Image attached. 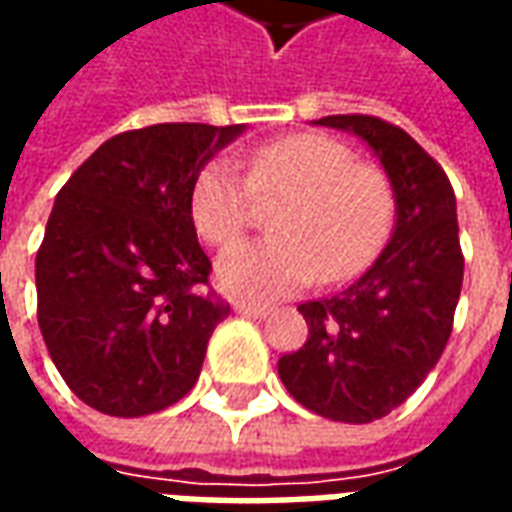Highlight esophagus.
I'll return each mask as SVG.
<instances>
[{
	"instance_id": "obj_1",
	"label": "esophagus",
	"mask_w": 512,
	"mask_h": 512,
	"mask_svg": "<svg viewBox=\"0 0 512 512\" xmlns=\"http://www.w3.org/2000/svg\"><path fill=\"white\" fill-rule=\"evenodd\" d=\"M235 312L249 315V318H266L268 307L266 304H246V301H238V304H235Z\"/></svg>"
}]
</instances>
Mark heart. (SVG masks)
Instances as JSON below:
<instances>
[{
  "mask_svg": "<svg viewBox=\"0 0 512 512\" xmlns=\"http://www.w3.org/2000/svg\"><path fill=\"white\" fill-rule=\"evenodd\" d=\"M257 197L288 200L274 219L277 238L224 252L216 279L233 299H285L323 282L365 271L395 224V186L384 169L362 164L351 147L326 134L285 136L249 156L246 175L211 161L191 189V219L213 246L249 230Z\"/></svg>",
  "mask_w": 512,
  "mask_h": 512,
  "instance_id": "1",
  "label": "heart"
}]
</instances>
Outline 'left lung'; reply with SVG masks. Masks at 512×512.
<instances>
[{"mask_svg": "<svg viewBox=\"0 0 512 512\" xmlns=\"http://www.w3.org/2000/svg\"><path fill=\"white\" fill-rule=\"evenodd\" d=\"M315 123L373 147L395 186L397 222L362 277L329 299L299 304L310 337L279 359V378L304 408L365 425L406 403L450 340L463 285L455 191L444 169L381 117L329 115Z\"/></svg>", "mask_w": 512, "mask_h": 512, "instance_id": "8db88e82", "label": "left lung"}]
</instances>
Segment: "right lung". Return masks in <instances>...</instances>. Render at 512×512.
<instances>
[{"label": "right lung", "instance_id": "obj_1", "mask_svg": "<svg viewBox=\"0 0 512 512\" xmlns=\"http://www.w3.org/2000/svg\"><path fill=\"white\" fill-rule=\"evenodd\" d=\"M244 126L158 123L106 139L62 186L35 257L51 362L87 406L145 417L197 384L230 304L191 219L208 158Z\"/></svg>", "mask_w": 512, "mask_h": 512}]
</instances>
